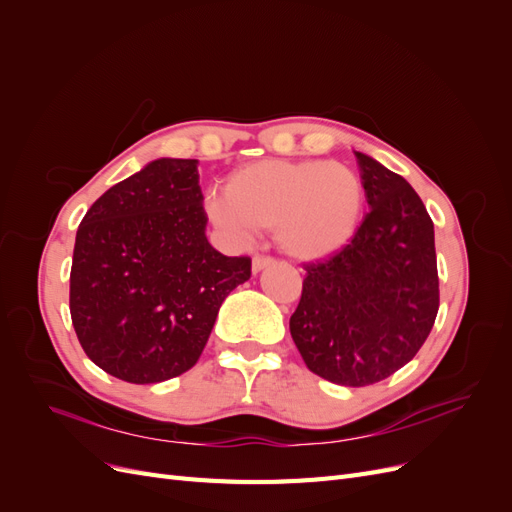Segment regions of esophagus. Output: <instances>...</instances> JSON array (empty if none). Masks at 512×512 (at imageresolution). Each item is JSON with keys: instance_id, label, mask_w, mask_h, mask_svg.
<instances>
[{"instance_id": "34e87169", "label": "esophagus", "mask_w": 512, "mask_h": 512, "mask_svg": "<svg viewBox=\"0 0 512 512\" xmlns=\"http://www.w3.org/2000/svg\"><path fill=\"white\" fill-rule=\"evenodd\" d=\"M273 262H275V258H271V256L256 254V256H254V260H252V271H254V273H258V271H262L265 267H271Z\"/></svg>"}]
</instances>
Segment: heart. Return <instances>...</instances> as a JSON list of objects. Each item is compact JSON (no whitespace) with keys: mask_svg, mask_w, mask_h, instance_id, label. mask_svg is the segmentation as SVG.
<instances>
[{"mask_svg":"<svg viewBox=\"0 0 512 512\" xmlns=\"http://www.w3.org/2000/svg\"><path fill=\"white\" fill-rule=\"evenodd\" d=\"M365 209V185L342 162L258 160L237 168L226 194L207 198L209 218L235 237L275 228L294 258H324L354 237Z\"/></svg>","mask_w":512,"mask_h":512,"instance_id":"heart-1","label":"heart"}]
</instances>
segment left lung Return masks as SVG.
Instances as JSON below:
<instances>
[{
	"instance_id": "1",
	"label": "left lung",
	"mask_w": 512,
	"mask_h": 512,
	"mask_svg": "<svg viewBox=\"0 0 512 512\" xmlns=\"http://www.w3.org/2000/svg\"><path fill=\"white\" fill-rule=\"evenodd\" d=\"M367 205L354 237L305 265L290 335L316 376L369 386L421 350L440 307L433 222L412 185L356 153Z\"/></svg>"
}]
</instances>
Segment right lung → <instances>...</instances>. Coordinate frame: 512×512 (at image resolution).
Instances as JSON below:
<instances>
[{
	"label": "right lung",
	"instance_id": "add662e5",
	"mask_svg": "<svg viewBox=\"0 0 512 512\" xmlns=\"http://www.w3.org/2000/svg\"><path fill=\"white\" fill-rule=\"evenodd\" d=\"M196 160L162 158L106 190L76 230L70 316L85 354L132 384L196 365L250 256L207 241Z\"/></svg>",
	"mask_w": 512,
	"mask_h": 512
}]
</instances>
